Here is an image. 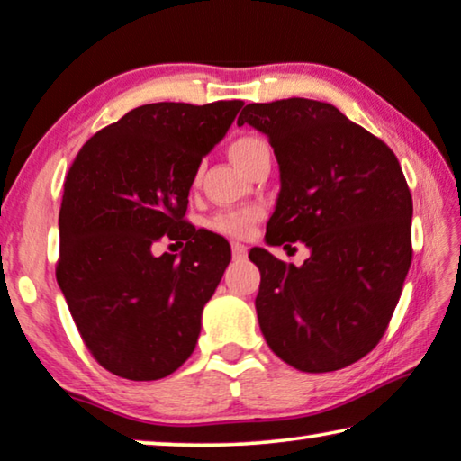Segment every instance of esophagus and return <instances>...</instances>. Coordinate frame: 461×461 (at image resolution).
I'll use <instances>...</instances> for the list:
<instances>
[{
	"label": "esophagus",
	"mask_w": 461,
	"mask_h": 461,
	"mask_svg": "<svg viewBox=\"0 0 461 461\" xmlns=\"http://www.w3.org/2000/svg\"><path fill=\"white\" fill-rule=\"evenodd\" d=\"M246 254H248V248L244 244H240V242H233L231 244V257H233V260H244Z\"/></svg>",
	"instance_id": "1"
}]
</instances>
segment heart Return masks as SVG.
<instances>
[{
	"label": "heart",
	"mask_w": 461,
	"mask_h": 461,
	"mask_svg": "<svg viewBox=\"0 0 461 461\" xmlns=\"http://www.w3.org/2000/svg\"><path fill=\"white\" fill-rule=\"evenodd\" d=\"M230 158L242 172H250L254 166L262 159H270V148L265 139L258 135H242L233 139L230 143ZM262 209L260 207H244V209H233L223 211L213 217L211 228L215 231L223 233V236L231 238H246L252 233V228L260 221Z\"/></svg>",
	"instance_id": "1"
}]
</instances>
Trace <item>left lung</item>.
Masks as SVG:
<instances>
[{
	"label": "left lung",
	"mask_w": 461,
	"mask_h": 461,
	"mask_svg": "<svg viewBox=\"0 0 461 461\" xmlns=\"http://www.w3.org/2000/svg\"><path fill=\"white\" fill-rule=\"evenodd\" d=\"M244 122L268 137L279 162L267 244L310 248L302 267L265 248L248 254L260 270V330L305 374L347 367L382 340L411 268L412 196L398 158L328 102L248 104Z\"/></svg>",
	"instance_id": "8db88e82"
}]
</instances>
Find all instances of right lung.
Returning <instances> with one entry per match:
<instances>
[{
	"label": "right lung",
	"mask_w": 461,
	"mask_h": 461,
	"mask_svg": "<svg viewBox=\"0 0 461 461\" xmlns=\"http://www.w3.org/2000/svg\"><path fill=\"white\" fill-rule=\"evenodd\" d=\"M242 100L156 102L87 139L63 185L57 283L94 359L153 382L193 355L201 313L231 260L230 244L185 219L201 159ZM164 235L181 258H156Z\"/></svg>",
	"instance_id": "obj_1"
}]
</instances>
